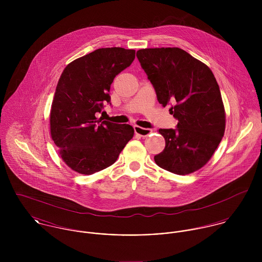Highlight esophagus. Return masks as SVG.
<instances>
[{"instance_id":"esophagus-1","label":"esophagus","mask_w":262,"mask_h":262,"mask_svg":"<svg viewBox=\"0 0 262 262\" xmlns=\"http://www.w3.org/2000/svg\"><path fill=\"white\" fill-rule=\"evenodd\" d=\"M134 132H135V134H137L141 137H146V136L151 134L152 130L148 129V128H142V127H139V126H134Z\"/></svg>"}]
</instances>
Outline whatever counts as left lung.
Segmentation results:
<instances>
[{"instance_id":"left-lung-1","label":"left lung","mask_w":262,"mask_h":262,"mask_svg":"<svg viewBox=\"0 0 262 262\" xmlns=\"http://www.w3.org/2000/svg\"><path fill=\"white\" fill-rule=\"evenodd\" d=\"M136 56L162 107L179 121L176 129H159L165 147L154 156L156 164L185 176L203 167L220 144L225 110L212 71L178 47L145 48Z\"/></svg>"}]
</instances>
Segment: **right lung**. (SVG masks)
<instances>
[{"instance_id":"obj_1","label":"right lung","mask_w":262,"mask_h":262,"mask_svg":"<svg viewBox=\"0 0 262 262\" xmlns=\"http://www.w3.org/2000/svg\"><path fill=\"white\" fill-rule=\"evenodd\" d=\"M134 58L133 49L99 48L71 62L60 75L50 133L63 161L78 173L89 176L112 165L134 135L128 124L97 118L104 104H111L114 78Z\"/></svg>"}]
</instances>
